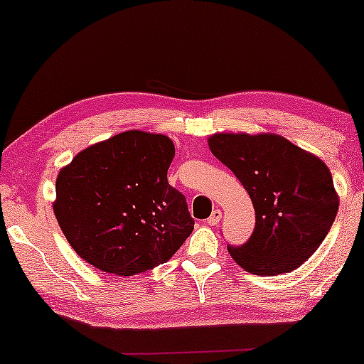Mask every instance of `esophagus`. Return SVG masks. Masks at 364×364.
<instances>
[{"label":"esophagus","instance_id":"1","mask_svg":"<svg viewBox=\"0 0 364 364\" xmlns=\"http://www.w3.org/2000/svg\"><path fill=\"white\" fill-rule=\"evenodd\" d=\"M220 218H222V210L215 208V210L212 212V215L207 218V223H208V225H217V223L220 222Z\"/></svg>","mask_w":364,"mask_h":364}]
</instances>
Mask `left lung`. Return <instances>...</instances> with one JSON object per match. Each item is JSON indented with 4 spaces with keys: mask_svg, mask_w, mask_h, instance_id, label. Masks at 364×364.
Masks as SVG:
<instances>
[{
    "mask_svg": "<svg viewBox=\"0 0 364 364\" xmlns=\"http://www.w3.org/2000/svg\"><path fill=\"white\" fill-rule=\"evenodd\" d=\"M208 147L235 173L255 208L252 237L240 247L227 245L233 260L267 277L306 262L340 205L325 162L277 134H213Z\"/></svg>",
    "mask_w": 364,
    "mask_h": 364,
    "instance_id": "8db88e82",
    "label": "left lung"
}]
</instances>
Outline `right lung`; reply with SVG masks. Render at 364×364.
<instances>
[{
    "label": "right lung",
    "mask_w": 364,
    "mask_h": 364,
    "mask_svg": "<svg viewBox=\"0 0 364 364\" xmlns=\"http://www.w3.org/2000/svg\"><path fill=\"white\" fill-rule=\"evenodd\" d=\"M173 156L167 136L127 131L84 149L61 168L54 215L82 260L131 277L181 248L193 218L186 197L167 182Z\"/></svg>",
    "instance_id": "add662e5"
}]
</instances>
